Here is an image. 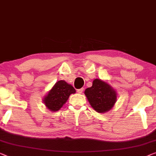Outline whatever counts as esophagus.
<instances>
[{"label": "esophagus", "mask_w": 156, "mask_h": 156, "mask_svg": "<svg viewBox=\"0 0 156 156\" xmlns=\"http://www.w3.org/2000/svg\"><path fill=\"white\" fill-rule=\"evenodd\" d=\"M83 91V88H82V89H77V93L78 94H82V92Z\"/></svg>", "instance_id": "1"}]
</instances>
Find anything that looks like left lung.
Returning a JSON list of instances; mask_svg holds the SVG:
<instances>
[{
    "label": "left lung",
    "instance_id": "obj_1",
    "mask_svg": "<svg viewBox=\"0 0 156 156\" xmlns=\"http://www.w3.org/2000/svg\"><path fill=\"white\" fill-rule=\"evenodd\" d=\"M84 94L91 107L101 113L109 111L117 101L115 90L107 82L98 79H95L92 87L87 88Z\"/></svg>",
    "mask_w": 156,
    "mask_h": 156
}]
</instances>
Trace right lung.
I'll return each mask as SVG.
<instances>
[{
  "label": "right lung",
  "instance_id": "right-lung-1",
  "mask_svg": "<svg viewBox=\"0 0 156 156\" xmlns=\"http://www.w3.org/2000/svg\"><path fill=\"white\" fill-rule=\"evenodd\" d=\"M76 93L71 84L64 80H60L55 83L48 94L44 98V103L51 112L59 110L68 100L72 94Z\"/></svg>",
  "mask_w": 156,
  "mask_h": 156
}]
</instances>
